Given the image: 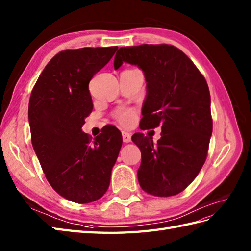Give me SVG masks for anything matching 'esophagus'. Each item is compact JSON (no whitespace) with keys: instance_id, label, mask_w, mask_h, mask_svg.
Masks as SVG:
<instances>
[{"instance_id":"34e87169","label":"esophagus","mask_w":251,"mask_h":251,"mask_svg":"<svg viewBox=\"0 0 251 251\" xmlns=\"http://www.w3.org/2000/svg\"><path fill=\"white\" fill-rule=\"evenodd\" d=\"M131 136H132L131 133L122 131V140H124V143H130L131 142Z\"/></svg>"}]
</instances>
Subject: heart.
Returning a JSON list of instances; mask_svg holds the SVG:
<instances>
[{
	"label": "heart",
	"mask_w": 251,
	"mask_h": 251,
	"mask_svg": "<svg viewBox=\"0 0 251 251\" xmlns=\"http://www.w3.org/2000/svg\"><path fill=\"white\" fill-rule=\"evenodd\" d=\"M118 118L120 120V122L122 125H126V126H129L133 122L134 119V115L131 112H122L119 114Z\"/></svg>",
	"instance_id": "obj_1"
}]
</instances>
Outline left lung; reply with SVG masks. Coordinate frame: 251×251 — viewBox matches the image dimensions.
<instances>
[{
    "label": "left lung",
    "mask_w": 251,
    "mask_h": 251,
    "mask_svg": "<svg viewBox=\"0 0 251 251\" xmlns=\"http://www.w3.org/2000/svg\"><path fill=\"white\" fill-rule=\"evenodd\" d=\"M124 63L144 72L147 94L139 127L162 126L155 145L143 133L132 136L142 152L139 185L153 196H174L191 184L205 162L213 129L209 86L192 60L174 46L120 48L115 70Z\"/></svg>",
    "instance_id": "obj_1"
}]
</instances>
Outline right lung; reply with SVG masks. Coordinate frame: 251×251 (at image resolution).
Wrapping results in <instances>:
<instances>
[{"instance_id":"right-lung-1","label":"right lung","mask_w":251,"mask_h":251,"mask_svg":"<svg viewBox=\"0 0 251 251\" xmlns=\"http://www.w3.org/2000/svg\"><path fill=\"white\" fill-rule=\"evenodd\" d=\"M118 47L66 50L48 63L28 103L32 144L46 178L60 196L89 203L105 194L122 145L107 126L93 140L82 131L93 111L88 84Z\"/></svg>"}]
</instances>
